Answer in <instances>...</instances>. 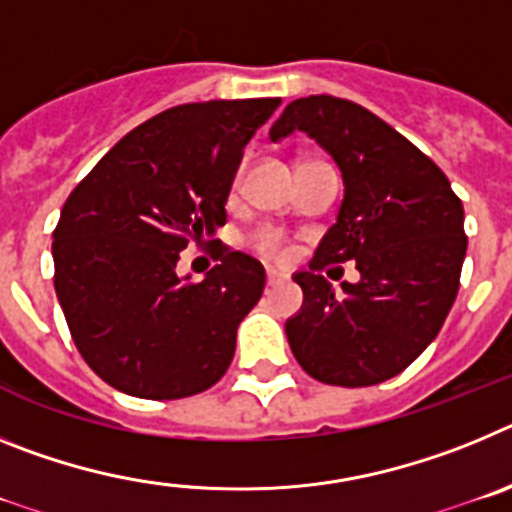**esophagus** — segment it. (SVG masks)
<instances>
[{
	"label": "esophagus",
	"instance_id": "1",
	"mask_svg": "<svg viewBox=\"0 0 512 512\" xmlns=\"http://www.w3.org/2000/svg\"><path fill=\"white\" fill-rule=\"evenodd\" d=\"M284 282V274L277 269H266V287H279Z\"/></svg>",
	"mask_w": 512,
	"mask_h": 512
}]
</instances>
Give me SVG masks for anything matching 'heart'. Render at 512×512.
Segmentation results:
<instances>
[{
    "instance_id": "b5f03b06",
    "label": "heart",
    "mask_w": 512,
    "mask_h": 512,
    "mask_svg": "<svg viewBox=\"0 0 512 512\" xmlns=\"http://www.w3.org/2000/svg\"><path fill=\"white\" fill-rule=\"evenodd\" d=\"M238 179H241V171L235 176V184H238ZM251 246L253 251L269 261H287L289 253H292V246H289L287 238H284L277 228L259 230V233L251 238Z\"/></svg>"
}]
</instances>
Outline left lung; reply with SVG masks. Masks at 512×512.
<instances>
[{
    "instance_id": "left-lung-1",
    "label": "left lung",
    "mask_w": 512,
    "mask_h": 512,
    "mask_svg": "<svg viewBox=\"0 0 512 512\" xmlns=\"http://www.w3.org/2000/svg\"><path fill=\"white\" fill-rule=\"evenodd\" d=\"M295 130L333 156L346 192L310 271L295 274L305 302L287 320L289 348L318 382L372 387L405 372L449 315L467 253L464 207L431 158L361 104L295 99L271 140ZM346 260L362 279L336 296L319 271Z\"/></svg>"
}]
</instances>
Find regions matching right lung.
I'll list each match as a JSON object with an SVG mask.
<instances>
[{"instance_id":"right-lung-1","label":"right lung","mask_w":512,"mask_h":512,"mask_svg":"<svg viewBox=\"0 0 512 512\" xmlns=\"http://www.w3.org/2000/svg\"><path fill=\"white\" fill-rule=\"evenodd\" d=\"M282 99L171 107L130 130L69 194L53 230V284L97 377L143 400H182L228 372L264 266L217 243L202 282L179 253L225 225L243 148ZM212 246L215 241H207Z\"/></svg>"}]
</instances>
